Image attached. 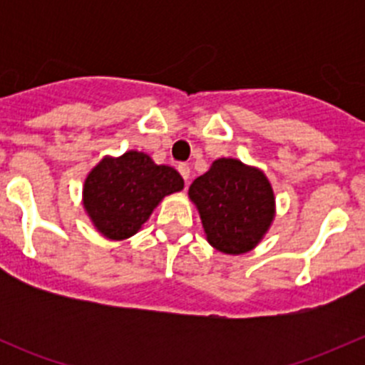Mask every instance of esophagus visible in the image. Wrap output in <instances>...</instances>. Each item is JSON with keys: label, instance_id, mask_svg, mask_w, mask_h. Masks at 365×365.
Returning a JSON list of instances; mask_svg holds the SVG:
<instances>
[{"label": "esophagus", "instance_id": "obj_1", "mask_svg": "<svg viewBox=\"0 0 365 365\" xmlns=\"http://www.w3.org/2000/svg\"><path fill=\"white\" fill-rule=\"evenodd\" d=\"M178 171L180 175L183 176V180H185V183H189V178H190V168L187 164H178Z\"/></svg>", "mask_w": 365, "mask_h": 365}]
</instances>
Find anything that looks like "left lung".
I'll use <instances>...</instances> for the list:
<instances>
[{
	"label": "left lung",
	"mask_w": 365,
	"mask_h": 365,
	"mask_svg": "<svg viewBox=\"0 0 365 365\" xmlns=\"http://www.w3.org/2000/svg\"><path fill=\"white\" fill-rule=\"evenodd\" d=\"M206 240L224 254H244L259 244L275 213L267 176L237 159H219L189 187Z\"/></svg>",
	"instance_id": "left-lung-1"
}]
</instances>
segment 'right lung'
<instances>
[{
    "mask_svg": "<svg viewBox=\"0 0 365 365\" xmlns=\"http://www.w3.org/2000/svg\"><path fill=\"white\" fill-rule=\"evenodd\" d=\"M183 189V178L169 165H157L143 152L106 157L84 182V208L109 240H125L141 230L153 208Z\"/></svg>",
    "mask_w": 365,
    "mask_h": 365,
    "instance_id": "right-lung-1",
    "label": "right lung"
}]
</instances>
